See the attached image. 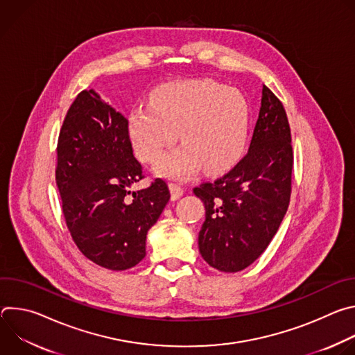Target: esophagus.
<instances>
[{
	"mask_svg": "<svg viewBox=\"0 0 355 355\" xmlns=\"http://www.w3.org/2000/svg\"><path fill=\"white\" fill-rule=\"evenodd\" d=\"M170 191H171L173 199H178L184 193V188L177 182H170Z\"/></svg>",
	"mask_w": 355,
	"mask_h": 355,
	"instance_id": "obj_1",
	"label": "esophagus"
}]
</instances>
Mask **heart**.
<instances>
[{"label":"heart","mask_w":355,"mask_h":355,"mask_svg":"<svg viewBox=\"0 0 355 355\" xmlns=\"http://www.w3.org/2000/svg\"><path fill=\"white\" fill-rule=\"evenodd\" d=\"M247 130L244 96L215 81L171 84L129 115L133 147L143 162L157 160L180 132L184 143L157 163V171L173 178H188L200 166L211 174L230 168L243 153Z\"/></svg>","instance_id":"b5f03b06"}]
</instances>
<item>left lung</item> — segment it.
Returning a JSON list of instances; mask_svg holds the SVG:
<instances>
[{
  "instance_id": "obj_1",
  "label": "left lung",
  "mask_w": 355,
  "mask_h": 355,
  "mask_svg": "<svg viewBox=\"0 0 355 355\" xmlns=\"http://www.w3.org/2000/svg\"><path fill=\"white\" fill-rule=\"evenodd\" d=\"M292 168L286 112L275 94L263 85L247 155L220 178L193 188L207 209L198 245L211 267L237 272L263 254L286 214Z\"/></svg>"
}]
</instances>
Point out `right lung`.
<instances>
[{"label": "right lung", "mask_w": 355, "mask_h": 355, "mask_svg": "<svg viewBox=\"0 0 355 355\" xmlns=\"http://www.w3.org/2000/svg\"><path fill=\"white\" fill-rule=\"evenodd\" d=\"M143 178L128 119L95 91H81L59 133L56 182L73 241L96 266L123 271L144 259L147 230L170 191L162 178L130 191Z\"/></svg>", "instance_id": "add662e5"}]
</instances>
